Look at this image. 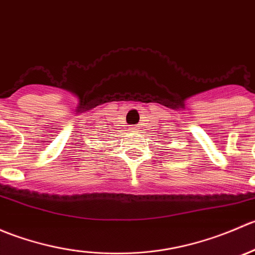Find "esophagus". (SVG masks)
Returning <instances> with one entry per match:
<instances>
[{"label": "esophagus", "instance_id": "obj_1", "mask_svg": "<svg viewBox=\"0 0 255 255\" xmlns=\"http://www.w3.org/2000/svg\"><path fill=\"white\" fill-rule=\"evenodd\" d=\"M130 129H132V130H135V132H138V130L140 129V126H139V125L132 126V127H130Z\"/></svg>", "mask_w": 255, "mask_h": 255}]
</instances>
